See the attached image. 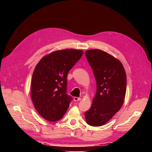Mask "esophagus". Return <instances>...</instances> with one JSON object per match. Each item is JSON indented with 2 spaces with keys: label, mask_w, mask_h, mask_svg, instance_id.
Listing matches in <instances>:
<instances>
[{
  "label": "esophagus",
  "mask_w": 152,
  "mask_h": 152,
  "mask_svg": "<svg viewBox=\"0 0 152 152\" xmlns=\"http://www.w3.org/2000/svg\"><path fill=\"white\" fill-rule=\"evenodd\" d=\"M81 100V98L80 97H74V101H79Z\"/></svg>",
  "instance_id": "1"
}]
</instances>
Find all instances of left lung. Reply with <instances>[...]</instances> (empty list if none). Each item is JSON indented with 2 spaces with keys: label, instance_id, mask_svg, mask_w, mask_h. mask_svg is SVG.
I'll return each mask as SVG.
<instances>
[{
  "label": "left lung",
  "instance_id": "8db88e82",
  "mask_svg": "<svg viewBox=\"0 0 152 152\" xmlns=\"http://www.w3.org/2000/svg\"><path fill=\"white\" fill-rule=\"evenodd\" d=\"M96 82V92L91 108L85 112L89 125L99 127L107 123L119 111L124 102L127 77L121 61L100 50L85 52Z\"/></svg>",
  "mask_w": 152,
  "mask_h": 152
}]
</instances>
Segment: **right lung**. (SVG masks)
Listing matches in <instances>:
<instances>
[{
    "instance_id": "right-lung-1",
    "label": "right lung",
    "mask_w": 152,
    "mask_h": 152,
    "mask_svg": "<svg viewBox=\"0 0 152 152\" xmlns=\"http://www.w3.org/2000/svg\"><path fill=\"white\" fill-rule=\"evenodd\" d=\"M82 54V50L73 49L56 51L36 66L31 87L32 101L39 114L49 121L61 119L72 101L67 94V76Z\"/></svg>"
}]
</instances>
